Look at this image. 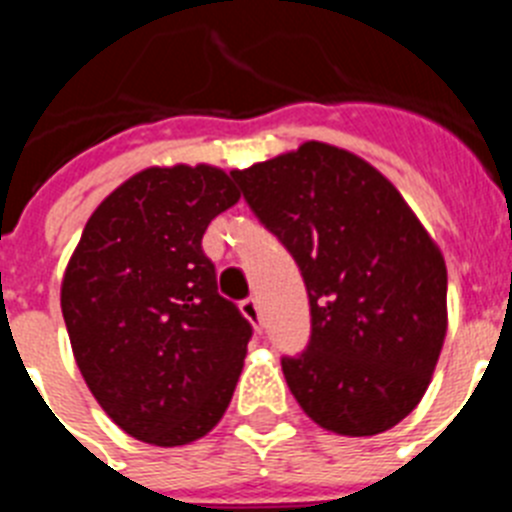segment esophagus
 Wrapping results in <instances>:
<instances>
[{
	"label": "esophagus",
	"instance_id": "1",
	"mask_svg": "<svg viewBox=\"0 0 512 512\" xmlns=\"http://www.w3.org/2000/svg\"><path fill=\"white\" fill-rule=\"evenodd\" d=\"M241 312L246 315V320L253 325V328L256 330L261 328V307H259V302L253 300V297H248V300L241 302Z\"/></svg>",
	"mask_w": 512,
	"mask_h": 512
}]
</instances>
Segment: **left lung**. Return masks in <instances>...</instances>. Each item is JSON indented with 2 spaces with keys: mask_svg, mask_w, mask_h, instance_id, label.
Returning a JSON list of instances; mask_svg holds the SVG:
<instances>
[{
  "mask_svg": "<svg viewBox=\"0 0 512 512\" xmlns=\"http://www.w3.org/2000/svg\"><path fill=\"white\" fill-rule=\"evenodd\" d=\"M230 174L310 297V346L282 359L289 392L330 433L390 431L423 400L449 328L438 243L395 184L346 148L307 140Z\"/></svg>",
  "mask_w": 512,
  "mask_h": 512,
  "instance_id": "1",
  "label": "left lung"
}]
</instances>
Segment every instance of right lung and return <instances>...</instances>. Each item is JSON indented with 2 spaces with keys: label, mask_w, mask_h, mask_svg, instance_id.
<instances>
[{
  "label": "right lung",
  "mask_w": 512,
  "mask_h": 512,
  "mask_svg": "<svg viewBox=\"0 0 512 512\" xmlns=\"http://www.w3.org/2000/svg\"><path fill=\"white\" fill-rule=\"evenodd\" d=\"M238 200L217 166H148L99 202L63 271L76 366L138 441L184 446L228 410L251 323L217 295L202 235Z\"/></svg>",
  "instance_id": "right-lung-1"
}]
</instances>
